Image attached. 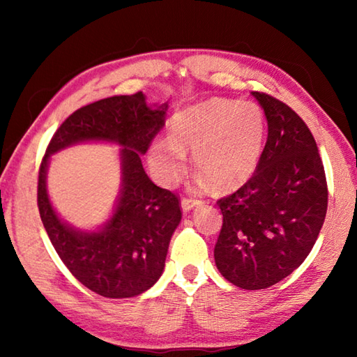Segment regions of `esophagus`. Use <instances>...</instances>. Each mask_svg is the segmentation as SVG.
Returning a JSON list of instances; mask_svg holds the SVG:
<instances>
[{"label": "esophagus", "instance_id": "obj_1", "mask_svg": "<svg viewBox=\"0 0 357 357\" xmlns=\"http://www.w3.org/2000/svg\"><path fill=\"white\" fill-rule=\"evenodd\" d=\"M197 204H200V202L195 200V198L184 197L183 200H181V206H183V211H184V213H187V211H190L193 206H197Z\"/></svg>", "mask_w": 357, "mask_h": 357}]
</instances>
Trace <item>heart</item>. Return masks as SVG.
<instances>
[{
    "instance_id": "b5f03b06",
    "label": "heart",
    "mask_w": 357,
    "mask_h": 357,
    "mask_svg": "<svg viewBox=\"0 0 357 357\" xmlns=\"http://www.w3.org/2000/svg\"><path fill=\"white\" fill-rule=\"evenodd\" d=\"M264 135L266 118L255 102L208 100L172 119V138L151 144L149 164L162 183L173 184L187 168L185 151H192L193 164L203 173L200 187L213 181L220 189H233L255 172Z\"/></svg>"
}]
</instances>
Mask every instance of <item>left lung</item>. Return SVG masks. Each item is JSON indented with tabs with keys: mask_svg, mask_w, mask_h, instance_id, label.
I'll list each match as a JSON object with an SVG mask.
<instances>
[{
	"mask_svg": "<svg viewBox=\"0 0 357 357\" xmlns=\"http://www.w3.org/2000/svg\"><path fill=\"white\" fill-rule=\"evenodd\" d=\"M252 94L268 119V140L250 179L217 200L223 220L214 259L233 285L263 289L304 263L329 193L315 138L302 118L274 96Z\"/></svg>",
	"mask_w": 357,
	"mask_h": 357,
	"instance_id": "left-lung-1",
	"label": "left lung"
}]
</instances>
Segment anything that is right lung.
<instances>
[{
	"label": "right lung",
	"mask_w": 357,
	"mask_h": 357,
	"mask_svg": "<svg viewBox=\"0 0 357 357\" xmlns=\"http://www.w3.org/2000/svg\"><path fill=\"white\" fill-rule=\"evenodd\" d=\"M167 107L149 108L142 91L93 102L59 126L42 157L38 208L45 231L70 274L104 298H132L154 285L183 215L179 197L155 185L140 159L165 126ZM84 139L116 141L125 146L123 192L114 217L98 234L75 232L59 221L45 189L50 154Z\"/></svg>",
	"instance_id": "obj_1"
}]
</instances>
